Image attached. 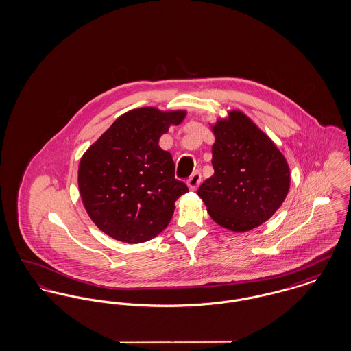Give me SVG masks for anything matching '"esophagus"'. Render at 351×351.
I'll use <instances>...</instances> for the list:
<instances>
[{
  "mask_svg": "<svg viewBox=\"0 0 351 351\" xmlns=\"http://www.w3.org/2000/svg\"><path fill=\"white\" fill-rule=\"evenodd\" d=\"M201 183V173L200 172H193L192 175H191V178L186 180V184H188V186H189V189H197V186L200 185Z\"/></svg>",
  "mask_w": 351,
  "mask_h": 351,
  "instance_id": "esophagus-1",
  "label": "esophagus"
}]
</instances>
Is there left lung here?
<instances>
[{
    "mask_svg": "<svg viewBox=\"0 0 351 351\" xmlns=\"http://www.w3.org/2000/svg\"><path fill=\"white\" fill-rule=\"evenodd\" d=\"M213 176L197 195L215 222L232 232H249L266 222L287 197L291 175L283 154L239 110L212 126Z\"/></svg>",
    "mask_w": 351,
    "mask_h": 351,
    "instance_id": "8db88e82",
    "label": "left lung"
}]
</instances>
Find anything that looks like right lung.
<instances>
[{
    "instance_id": "add662e5",
    "label": "right lung",
    "mask_w": 351,
    "mask_h": 351,
    "mask_svg": "<svg viewBox=\"0 0 351 351\" xmlns=\"http://www.w3.org/2000/svg\"><path fill=\"white\" fill-rule=\"evenodd\" d=\"M186 112L138 108L121 117L85 151L79 165L84 208L101 232L142 243L167 228L175 201L188 186L175 179V163L159 138Z\"/></svg>"
}]
</instances>
